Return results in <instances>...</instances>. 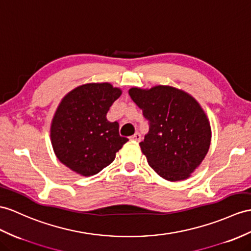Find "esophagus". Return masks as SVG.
<instances>
[{"instance_id": "obj_1", "label": "esophagus", "mask_w": 251, "mask_h": 251, "mask_svg": "<svg viewBox=\"0 0 251 251\" xmlns=\"http://www.w3.org/2000/svg\"><path fill=\"white\" fill-rule=\"evenodd\" d=\"M131 140H133V142H140L142 140V135L139 133H135L133 136H131Z\"/></svg>"}]
</instances>
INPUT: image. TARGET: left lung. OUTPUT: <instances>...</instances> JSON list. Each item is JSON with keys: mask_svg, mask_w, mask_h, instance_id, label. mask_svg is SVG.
I'll return each mask as SVG.
<instances>
[{"mask_svg": "<svg viewBox=\"0 0 251 251\" xmlns=\"http://www.w3.org/2000/svg\"><path fill=\"white\" fill-rule=\"evenodd\" d=\"M129 95L149 121L139 146L151 168L167 181L189 178L211 145L210 121L202 107L185 91L165 85L132 87Z\"/></svg>", "mask_w": 251, "mask_h": 251, "instance_id": "8db88e82", "label": "left lung"}]
</instances>
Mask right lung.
<instances>
[{
    "instance_id": "right-lung-1",
    "label": "right lung",
    "mask_w": 251,
    "mask_h": 251,
    "mask_svg": "<svg viewBox=\"0 0 251 251\" xmlns=\"http://www.w3.org/2000/svg\"><path fill=\"white\" fill-rule=\"evenodd\" d=\"M121 93L109 83H88L60 101L52 119L51 143L55 155L72 172L83 176L100 173L129 140L119 135L117 121L106 119Z\"/></svg>"
}]
</instances>
